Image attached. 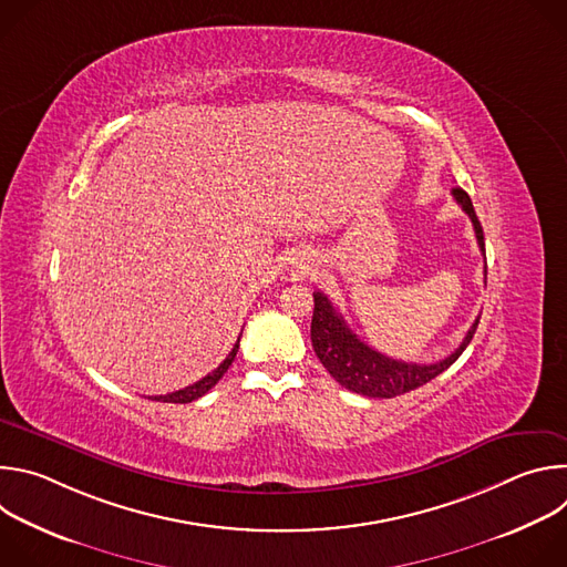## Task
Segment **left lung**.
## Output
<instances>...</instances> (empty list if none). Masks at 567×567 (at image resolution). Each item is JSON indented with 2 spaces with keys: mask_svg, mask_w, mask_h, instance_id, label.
<instances>
[{
  "mask_svg": "<svg viewBox=\"0 0 567 567\" xmlns=\"http://www.w3.org/2000/svg\"><path fill=\"white\" fill-rule=\"evenodd\" d=\"M455 202L462 206V210L471 217L473 230L477 247L484 254V235L480 219L473 210L471 197L455 186L453 193ZM480 322V316L462 339L460 348L451 352L446 359L437 363H406V361H396L390 359L370 346H365L343 320V316L337 311V307L330 302V298L320 291H313V316H311V346L320 363L326 365V370L348 390L363 394V396H379V399H392L396 394L411 392L437 374H442L446 368H451L457 357L466 350L471 343L475 328Z\"/></svg>",
  "mask_w": 567,
  "mask_h": 567,
  "instance_id": "obj_1",
  "label": "left lung"
}]
</instances>
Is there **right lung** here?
Returning <instances> with one entry per match:
<instances>
[{
	"instance_id": "add662e5",
	"label": "right lung",
	"mask_w": 567,
	"mask_h": 567,
	"mask_svg": "<svg viewBox=\"0 0 567 567\" xmlns=\"http://www.w3.org/2000/svg\"><path fill=\"white\" fill-rule=\"evenodd\" d=\"M241 337V334H239ZM237 348H239V339L235 341V346H233V350L228 352V357L213 370V372H208L204 379H199V381H195L193 385H186L184 390H177V392H171V394H161V396H154V401H166V403H190V401H195V399H199V396H204L221 377H224V372L228 370V365L233 363V359H235V354H237Z\"/></svg>"
}]
</instances>
